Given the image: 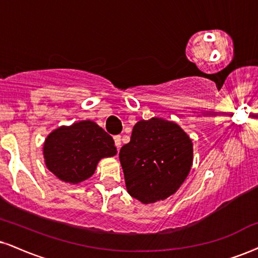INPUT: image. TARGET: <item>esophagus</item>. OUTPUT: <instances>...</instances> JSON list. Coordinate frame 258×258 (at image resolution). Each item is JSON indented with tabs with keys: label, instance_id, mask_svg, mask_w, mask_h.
Returning <instances> with one entry per match:
<instances>
[{
	"label": "esophagus",
	"instance_id": "34e87169",
	"mask_svg": "<svg viewBox=\"0 0 258 258\" xmlns=\"http://www.w3.org/2000/svg\"><path fill=\"white\" fill-rule=\"evenodd\" d=\"M113 140H114V145H116V147L119 149L120 146H122V138H120L119 135H117V136H114Z\"/></svg>",
	"mask_w": 258,
	"mask_h": 258
}]
</instances>
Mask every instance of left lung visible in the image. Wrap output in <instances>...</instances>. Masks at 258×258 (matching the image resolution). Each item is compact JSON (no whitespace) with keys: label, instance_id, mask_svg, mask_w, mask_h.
<instances>
[{"label":"left lung","instance_id":"1","mask_svg":"<svg viewBox=\"0 0 258 258\" xmlns=\"http://www.w3.org/2000/svg\"><path fill=\"white\" fill-rule=\"evenodd\" d=\"M191 139L176 122L152 117L133 128L119 151L129 195L144 205L164 201L179 189L192 166Z\"/></svg>","mask_w":258,"mask_h":258}]
</instances>
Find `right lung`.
<instances>
[{
  "label": "right lung",
  "mask_w": 258,
  "mask_h": 258,
  "mask_svg": "<svg viewBox=\"0 0 258 258\" xmlns=\"http://www.w3.org/2000/svg\"><path fill=\"white\" fill-rule=\"evenodd\" d=\"M116 154L113 139L90 119L58 126L46 136L43 145L47 170L73 185L93 176L101 159Z\"/></svg>",
  "instance_id": "1"
}]
</instances>
